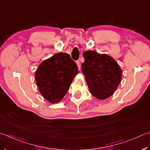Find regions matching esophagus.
Segmentation results:
<instances>
[{
    "label": "esophagus",
    "mask_w": 150,
    "mask_h": 150,
    "mask_svg": "<svg viewBox=\"0 0 150 150\" xmlns=\"http://www.w3.org/2000/svg\"><path fill=\"white\" fill-rule=\"evenodd\" d=\"M76 64H77L79 70H80V69H81V64H80V63H79V62H78H78H76Z\"/></svg>",
    "instance_id": "obj_1"
}]
</instances>
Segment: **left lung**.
I'll use <instances>...</instances> for the list:
<instances>
[{"mask_svg":"<svg viewBox=\"0 0 150 150\" xmlns=\"http://www.w3.org/2000/svg\"><path fill=\"white\" fill-rule=\"evenodd\" d=\"M81 71L90 93L99 100L112 95L120 84L122 71L118 63L105 54L93 50L85 51Z\"/></svg>","mask_w":150,"mask_h":150,"instance_id":"1","label":"left lung"}]
</instances>
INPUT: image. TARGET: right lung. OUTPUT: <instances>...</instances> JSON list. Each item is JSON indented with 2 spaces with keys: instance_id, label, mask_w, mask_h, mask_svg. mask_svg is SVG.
I'll return each instance as SVG.
<instances>
[{
  "instance_id": "obj_1",
  "label": "right lung",
  "mask_w": 150,
  "mask_h": 150,
  "mask_svg": "<svg viewBox=\"0 0 150 150\" xmlns=\"http://www.w3.org/2000/svg\"><path fill=\"white\" fill-rule=\"evenodd\" d=\"M78 73L70 55L59 52L43 61L36 70L35 79L41 95L52 103L59 102Z\"/></svg>"
}]
</instances>
